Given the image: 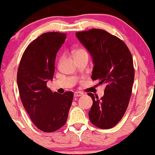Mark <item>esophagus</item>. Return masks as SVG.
Masks as SVG:
<instances>
[{"mask_svg":"<svg viewBox=\"0 0 155 155\" xmlns=\"http://www.w3.org/2000/svg\"><path fill=\"white\" fill-rule=\"evenodd\" d=\"M84 94L81 92H74V96H75V97H80V96H82Z\"/></svg>","mask_w":155,"mask_h":155,"instance_id":"obj_1","label":"esophagus"}]
</instances>
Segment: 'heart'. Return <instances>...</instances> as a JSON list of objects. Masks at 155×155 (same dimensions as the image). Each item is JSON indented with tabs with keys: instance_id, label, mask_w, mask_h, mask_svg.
I'll return each instance as SVG.
<instances>
[{
	"instance_id": "1",
	"label": "heart",
	"mask_w": 155,
	"mask_h": 155,
	"mask_svg": "<svg viewBox=\"0 0 155 155\" xmlns=\"http://www.w3.org/2000/svg\"><path fill=\"white\" fill-rule=\"evenodd\" d=\"M73 54L75 59L81 58V57H83V56H89L87 51L85 48H77V49H75L74 51ZM60 61H61V58L60 59Z\"/></svg>"
}]
</instances>
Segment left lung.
Instances as JSON below:
<instances>
[{
  "instance_id": "8db88e82",
  "label": "left lung",
  "mask_w": 155,
  "mask_h": 155,
  "mask_svg": "<svg viewBox=\"0 0 155 155\" xmlns=\"http://www.w3.org/2000/svg\"><path fill=\"white\" fill-rule=\"evenodd\" d=\"M75 35L92 57V80L106 84L101 99L87 93L93 101L90 120L99 128H111L126 113L132 94L135 77L132 55L124 41L103 29H91Z\"/></svg>"
}]
</instances>
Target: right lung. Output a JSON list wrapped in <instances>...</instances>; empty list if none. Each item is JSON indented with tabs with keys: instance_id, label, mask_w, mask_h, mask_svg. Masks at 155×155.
<instances>
[{
	"instance_id": "1",
	"label": "right lung",
	"mask_w": 155,
	"mask_h": 155,
	"mask_svg": "<svg viewBox=\"0 0 155 155\" xmlns=\"http://www.w3.org/2000/svg\"><path fill=\"white\" fill-rule=\"evenodd\" d=\"M66 34H42L27 46L19 64L17 81L22 105L36 127L54 132L66 123L73 99V92L58 94L47 87L53 79L56 54Z\"/></svg>"
}]
</instances>
